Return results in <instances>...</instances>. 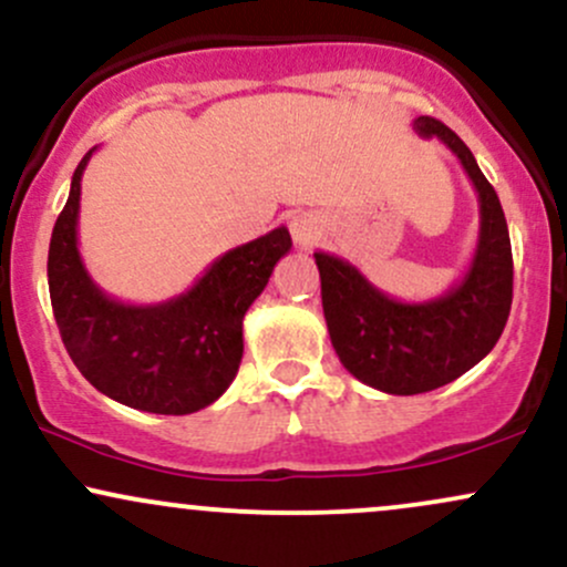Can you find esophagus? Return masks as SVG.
<instances>
[{
  "mask_svg": "<svg viewBox=\"0 0 567 567\" xmlns=\"http://www.w3.org/2000/svg\"><path fill=\"white\" fill-rule=\"evenodd\" d=\"M289 230H291V238H295V244L302 246V249H308V246H312L323 236V223L321 217L310 215V212H302V215L291 217Z\"/></svg>",
  "mask_w": 567,
  "mask_h": 567,
  "instance_id": "34e87169",
  "label": "esophagus"
}]
</instances>
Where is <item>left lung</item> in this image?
Masks as SVG:
<instances>
[{
	"instance_id": "8db88e82",
	"label": "left lung",
	"mask_w": 567,
	"mask_h": 567,
	"mask_svg": "<svg viewBox=\"0 0 567 567\" xmlns=\"http://www.w3.org/2000/svg\"><path fill=\"white\" fill-rule=\"evenodd\" d=\"M424 140H441L462 162L481 204V233L462 281L427 302H401L377 289L348 259L316 251L323 316L339 361L388 395L443 388L481 363L502 337L512 308V246L494 185L454 130L414 118Z\"/></svg>"
}]
</instances>
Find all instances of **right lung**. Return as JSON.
I'll list each match as a JSON object with an SVG mask.
<instances>
[{"instance_id": "1", "label": "right lung", "mask_w": 567, "mask_h": 567, "mask_svg": "<svg viewBox=\"0 0 567 567\" xmlns=\"http://www.w3.org/2000/svg\"><path fill=\"white\" fill-rule=\"evenodd\" d=\"M92 148L71 177V193L50 238L47 281L71 361L111 401L148 414L183 416L230 388L244 355V316L289 255V230L276 228L217 257L183 295L130 305L105 295L79 255V198Z\"/></svg>"}]
</instances>
